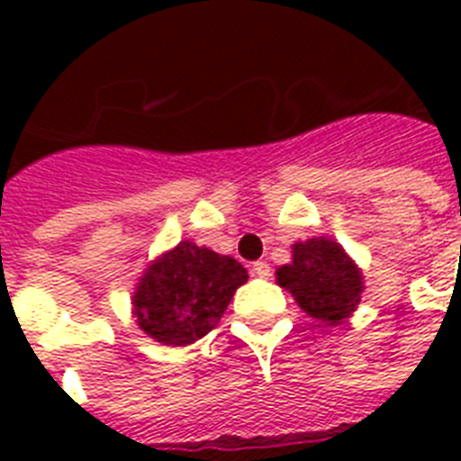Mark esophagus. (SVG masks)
Returning <instances> with one entry per match:
<instances>
[{
    "instance_id": "1",
    "label": "esophagus",
    "mask_w": 461,
    "mask_h": 461,
    "mask_svg": "<svg viewBox=\"0 0 461 461\" xmlns=\"http://www.w3.org/2000/svg\"><path fill=\"white\" fill-rule=\"evenodd\" d=\"M251 273L256 275V277H270V266H267L266 260H256L251 266Z\"/></svg>"
}]
</instances>
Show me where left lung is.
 Here are the masks:
<instances>
[{"label":"left lung","instance_id":"obj_1","mask_svg":"<svg viewBox=\"0 0 461 461\" xmlns=\"http://www.w3.org/2000/svg\"><path fill=\"white\" fill-rule=\"evenodd\" d=\"M275 280L315 321L339 325L357 311L364 294V273L342 246L313 237L292 246V263L277 267Z\"/></svg>","mask_w":461,"mask_h":461}]
</instances>
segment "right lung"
Masks as SVG:
<instances>
[{
	"label": "right lung",
	"mask_w": 461,
	"mask_h": 461,
	"mask_svg": "<svg viewBox=\"0 0 461 461\" xmlns=\"http://www.w3.org/2000/svg\"><path fill=\"white\" fill-rule=\"evenodd\" d=\"M246 280L239 260L186 239L150 260L131 296V313L150 339L186 347L215 328Z\"/></svg>",
	"instance_id": "obj_1"
}]
</instances>
